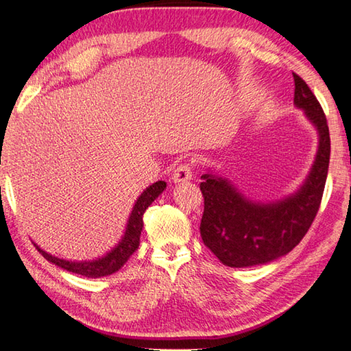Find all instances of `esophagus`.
<instances>
[{"label": "esophagus", "instance_id": "1", "mask_svg": "<svg viewBox=\"0 0 351 351\" xmlns=\"http://www.w3.org/2000/svg\"><path fill=\"white\" fill-rule=\"evenodd\" d=\"M191 178H193V166L190 162H184L175 169L171 180L175 182H185L191 180Z\"/></svg>", "mask_w": 351, "mask_h": 351}]
</instances>
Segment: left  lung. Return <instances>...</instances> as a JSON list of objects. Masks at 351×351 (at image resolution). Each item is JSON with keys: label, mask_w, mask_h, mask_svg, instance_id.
Segmentation results:
<instances>
[{"label": "left lung", "mask_w": 351, "mask_h": 351, "mask_svg": "<svg viewBox=\"0 0 351 351\" xmlns=\"http://www.w3.org/2000/svg\"><path fill=\"white\" fill-rule=\"evenodd\" d=\"M293 74V101L304 109L319 132V147L311 175L293 196L276 204H256L215 175H202L204 245L226 266L246 267L272 262L297 246L311 228L324 193L330 134L327 119L312 89Z\"/></svg>", "instance_id": "8db88e82"}]
</instances>
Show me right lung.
I'll list each match as a JSON object with an SVG mask.
<instances>
[{"label": "right lung", "instance_id": "add662e5", "mask_svg": "<svg viewBox=\"0 0 351 351\" xmlns=\"http://www.w3.org/2000/svg\"><path fill=\"white\" fill-rule=\"evenodd\" d=\"M164 189H166V182L158 181L143 191L141 196L136 199L132 213H130L125 237H123L121 242L117 245V248H114L111 252H108L105 257H101L99 260H93V262H66V260L50 256V254L40 250L38 245L34 246H36V250L40 252V256H44V258H47L48 262L58 265L65 271L91 278L111 276V274L119 271L120 267L128 262L129 257L138 250L144 211H146L149 205L162 193Z\"/></svg>", "mask_w": 351, "mask_h": 351}]
</instances>
